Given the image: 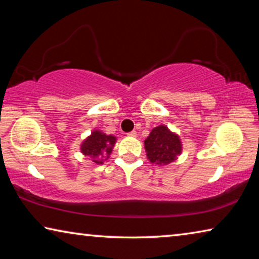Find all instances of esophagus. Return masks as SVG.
Returning a JSON list of instances; mask_svg holds the SVG:
<instances>
[{
	"label": "esophagus",
	"mask_w": 259,
	"mask_h": 259,
	"mask_svg": "<svg viewBox=\"0 0 259 259\" xmlns=\"http://www.w3.org/2000/svg\"><path fill=\"white\" fill-rule=\"evenodd\" d=\"M126 135L130 136V137H136V135H137V133H136L135 130H133V131H130V133L126 134Z\"/></svg>",
	"instance_id": "34e87169"
}]
</instances>
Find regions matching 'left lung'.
I'll use <instances>...</instances> for the list:
<instances>
[{
    "instance_id": "obj_1",
    "label": "left lung",
    "mask_w": 259,
    "mask_h": 259,
    "mask_svg": "<svg viewBox=\"0 0 259 259\" xmlns=\"http://www.w3.org/2000/svg\"><path fill=\"white\" fill-rule=\"evenodd\" d=\"M147 157L152 163L168 164L181 154L182 144L177 135L164 125H159L151 131L145 140Z\"/></svg>"
}]
</instances>
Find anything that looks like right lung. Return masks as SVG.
Here are the masks:
<instances>
[{"mask_svg":"<svg viewBox=\"0 0 259 259\" xmlns=\"http://www.w3.org/2000/svg\"><path fill=\"white\" fill-rule=\"evenodd\" d=\"M115 137L107 136L100 131H94L90 137H88L83 142L81 146V151L84 155L93 157L95 163H103V160H100V156H107L112 153V148L115 144ZM97 156H100L98 159Z\"/></svg>","mask_w":259,"mask_h":259,"instance_id":"right-lung-1","label":"right lung"}]
</instances>
